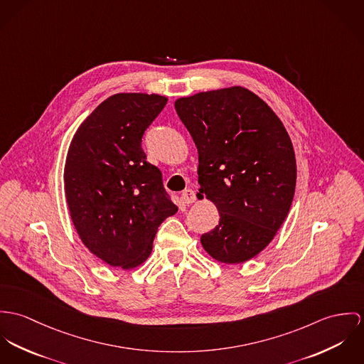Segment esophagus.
Instances as JSON below:
<instances>
[{
  "label": "esophagus",
  "instance_id": "esophagus-1",
  "mask_svg": "<svg viewBox=\"0 0 364 364\" xmlns=\"http://www.w3.org/2000/svg\"><path fill=\"white\" fill-rule=\"evenodd\" d=\"M181 200H183L184 203H193V202H196V200H197V196H196V193L193 190H184L181 193Z\"/></svg>",
  "mask_w": 364,
  "mask_h": 364
}]
</instances>
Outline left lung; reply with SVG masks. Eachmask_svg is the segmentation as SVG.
I'll return each mask as SVG.
<instances>
[{"instance_id":"1","label":"left lung","mask_w":364,"mask_h":364,"mask_svg":"<svg viewBox=\"0 0 364 364\" xmlns=\"http://www.w3.org/2000/svg\"><path fill=\"white\" fill-rule=\"evenodd\" d=\"M198 149L200 196L219 210L201 236L215 259L240 264L272 242L296 188V158L282 122L242 86L201 92L174 103Z\"/></svg>"}]
</instances>
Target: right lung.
<instances>
[{"instance_id":"obj_1","label":"right lung","mask_w":364,"mask_h":364,"mask_svg":"<svg viewBox=\"0 0 364 364\" xmlns=\"http://www.w3.org/2000/svg\"><path fill=\"white\" fill-rule=\"evenodd\" d=\"M167 99L117 93L102 102L75 132L64 168L73 223L87 250L112 267L141 265L163 220L177 212L162 171L141 146Z\"/></svg>"}]
</instances>
